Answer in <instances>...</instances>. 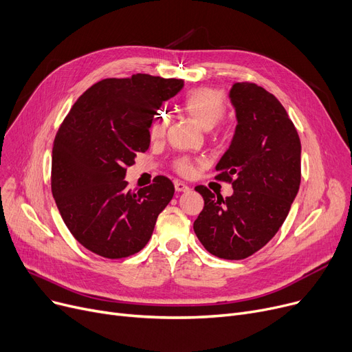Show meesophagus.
I'll return each mask as SVG.
<instances>
[{"mask_svg": "<svg viewBox=\"0 0 352 352\" xmlns=\"http://www.w3.org/2000/svg\"><path fill=\"white\" fill-rule=\"evenodd\" d=\"M174 187H175V191H178V192H186V191L190 190V187L187 186V184L179 182V181L174 182Z\"/></svg>", "mask_w": 352, "mask_h": 352, "instance_id": "34e87169", "label": "esophagus"}]
</instances>
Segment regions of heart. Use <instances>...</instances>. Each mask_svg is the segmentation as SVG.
Wrapping results in <instances>:
<instances>
[{"label": "heart", "instance_id": "heart-1", "mask_svg": "<svg viewBox=\"0 0 352 352\" xmlns=\"http://www.w3.org/2000/svg\"><path fill=\"white\" fill-rule=\"evenodd\" d=\"M181 108L201 129L214 128L227 114V102L218 91L211 88H197L190 91L182 98ZM168 120L158 114L150 126V137L153 140L162 138L166 133ZM175 170L184 177H190L194 173V165L190 160L181 158L175 162Z\"/></svg>", "mask_w": 352, "mask_h": 352}]
</instances>
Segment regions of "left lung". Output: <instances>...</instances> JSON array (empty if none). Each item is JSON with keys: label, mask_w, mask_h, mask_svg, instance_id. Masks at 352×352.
<instances>
[{"label": "left lung", "mask_w": 352, "mask_h": 352, "mask_svg": "<svg viewBox=\"0 0 352 352\" xmlns=\"http://www.w3.org/2000/svg\"><path fill=\"white\" fill-rule=\"evenodd\" d=\"M235 134L215 170L234 194L223 198L198 186L204 208L194 231L204 248L224 260L261 250L285 221L301 182V141L285 108L254 82H235Z\"/></svg>", "instance_id": "left-lung-1"}]
</instances>
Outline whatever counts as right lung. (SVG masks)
<instances>
[{"label": "right lung", "mask_w": 352, "mask_h": 352, "mask_svg": "<svg viewBox=\"0 0 352 352\" xmlns=\"http://www.w3.org/2000/svg\"><path fill=\"white\" fill-rule=\"evenodd\" d=\"M182 87V80L148 74L105 78L63 121L52 146L51 191L67 228L91 252L118 260L150 241L174 184L158 175L134 192L124 178L137 153L150 146L157 111Z\"/></svg>", "instance_id": "obj_1"}]
</instances>
